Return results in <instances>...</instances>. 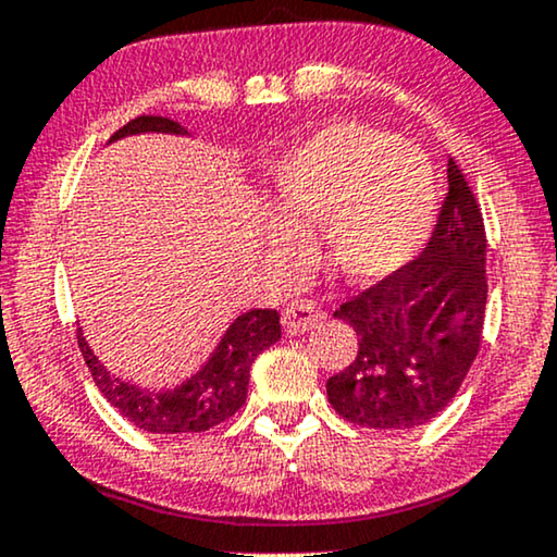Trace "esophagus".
<instances>
[{
	"label": "esophagus",
	"instance_id": "obj_1",
	"mask_svg": "<svg viewBox=\"0 0 557 557\" xmlns=\"http://www.w3.org/2000/svg\"><path fill=\"white\" fill-rule=\"evenodd\" d=\"M284 330L288 335H305L312 327H317L322 320V309L309 299H296L284 309Z\"/></svg>",
	"mask_w": 557,
	"mask_h": 557
}]
</instances>
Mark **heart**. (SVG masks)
Returning <instances> with one entry per match:
<instances>
[{"instance_id":"heart-1","label":"heart","mask_w":557,"mask_h":557,"mask_svg":"<svg viewBox=\"0 0 557 557\" xmlns=\"http://www.w3.org/2000/svg\"><path fill=\"white\" fill-rule=\"evenodd\" d=\"M278 212L293 227L320 225L324 258L350 281H381L407 265L437 214L435 173L399 135L366 122H335L273 163ZM273 250L294 258L299 235L273 225Z\"/></svg>"}]
</instances>
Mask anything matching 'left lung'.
Returning <instances> with one entry per match:
<instances>
[{
	"mask_svg": "<svg viewBox=\"0 0 557 557\" xmlns=\"http://www.w3.org/2000/svg\"><path fill=\"white\" fill-rule=\"evenodd\" d=\"M486 230L458 163L420 256L335 309L358 335L356 360L327 379L332 409L371 430H414L471 371L486 317Z\"/></svg>",
	"mask_w": 557,
	"mask_h": 557,
	"instance_id": "1",
	"label": "left lung"
}]
</instances>
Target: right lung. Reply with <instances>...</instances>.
Instances as JSON below:
<instances>
[{
	"instance_id": "1",
	"label": "right lung",
	"mask_w": 557,
	"mask_h": 557,
	"mask_svg": "<svg viewBox=\"0 0 557 557\" xmlns=\"http://www.w3.org/2000/svg\"><path fill=\"white\" fill-rule=\"evenodd\" d=\"M137 133H171L186 135V129L169 117L143 114L129 120L125 127L110 137L137 135ZM281 337V322L276 309H250L230 324L222 341L205 366L184 384L153 392L122 381L120 375L107 371L104 363L94 356L86 343L82 327L76 330L78 350L89 366L94 384L107 396V401L120 411L137 430L153 435H182V432H205L214 424L230 420L245 404L250 381V366L265 348H271Z\"/></svg>"
}]
</instances>
